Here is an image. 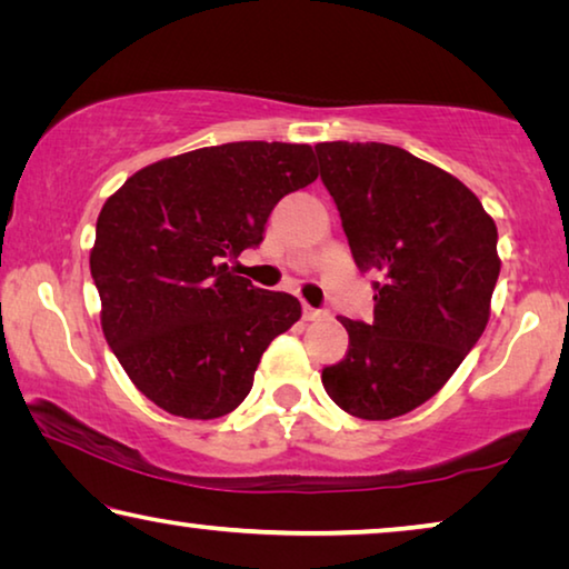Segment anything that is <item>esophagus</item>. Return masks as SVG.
Listing matches in <instances>:
<instances>
[{"label": "esophagus", "instance_id": "1", "mask_svg": "<svg viewBox=\"0 0 569 569\" xmlns=\"http://www.w3.org/2000/svg\"><path fill=\"white\" fill-rule=\"evenodd\" d=\"M329 311H323V308H313V306H303V319L306 321H323Z\"/></svg>", "mask_w": 569, "mask_h": 569}]
</instances>
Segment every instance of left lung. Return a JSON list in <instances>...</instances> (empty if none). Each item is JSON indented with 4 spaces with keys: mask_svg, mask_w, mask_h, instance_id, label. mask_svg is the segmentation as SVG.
Segmentation results:
<instances>
[{
    "mask_svg": "<svg viewBox=\"0 0 569 569\" xmlns=\"http://www.w3.org/2000/svg\"><path fill=\"white\" fill-rule=\"evenodd\" d=\"M319 172L373 319H341L349 351L321 373L351 417L383 421L435 397L475 349L499 278L497 226L465 182L383 142H319Z\"/></svg>",
    "mask_w": 569,
    "mask_h": 569,
    "instance_id": "1",
    "label": "left lung"
}]
</instances>
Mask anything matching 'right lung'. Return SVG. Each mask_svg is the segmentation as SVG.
Masks as SVG:
<instances>
[{"label": "right lung", "instance_id": "add662e5", "mask_svg": "<svg viewBox=\"0 0 569 569\" xmlns=\"http://www.w3.org/2000/svg\"><path fill=\"white\" fill-rule=\"evenodd\" d=\"M319 178L311 146L243 140L152 162L108 198L90 253L102 331L134 387L176 417L218 419L301 319L226 261L263 243L278 200Z\"/></svg>", "mask_w": 569, "mask_h": 569}]
</instances>
